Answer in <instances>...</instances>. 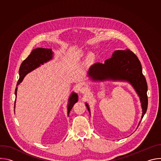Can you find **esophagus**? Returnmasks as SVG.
Instances as JSON below:
<instances>
[{
    "label": "esophagus",
    "mask_w": 161,
    "mask_h": 161,
    "mask_svg": "<svg viewBox=\"0 0 161 161\" xmlns=\"http://www.w3.org/2000/svg\"><path fill=\"white\" fill-rule=\"evenodd\" d=\"M89 89L87 86H81L80 89V92L82 93V94H85V93H87L88 92Z\"/></svg>",
    "instance_id": "34e87169"
}]
</instances>
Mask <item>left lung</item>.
<instances>
[{
	"label": "left lung",
	"instance_id": "8db88e82",
	"mask_svg": "<svg viewBox=\"0 0 161 161\" xmlns=\"http://www.w3.org/2000/svg\"><path fill=\"white\" fill-rule=\"evenodd\" d=\"M96 64V67L90 68L88 76L93 80H119L129 81L140 97L143 118L148 107V86L142 73L141 63L137 56L129 50H117L111 58L105 60L104 64ZM85 104L90 113L88 104Z\"/></svg>",
	"mask_w": 161,
	"mask_h": 161
}]
</instances>
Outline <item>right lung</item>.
Returning a JSON list of instances; mask_svg holds the SVG:
<instances>
[{"instance_id": "add662e5", "label": "right lung", "mask_w": 161, "mask_h": 161, "mask_svg": "<svg viewBox=\"0 0 161 161\" xmlns=\"http://www.w3.org/2000/svg\"><path fill=\"white\" fill-rule=\"evenodd\" d=\"M52 49L48 48H38L33 50L31 54L28 56V57L23 61L21 63L19 69V78L18 81L16 86H18L24 78L25 75L31 72L36 68L40 66L41 64H43L44 63L47 62L52 58ZM16 92L17 88L15 89V96L16 97ZM78 96L77 94L73 93L69 99V103L67 105V114L69 115V112L73 108L74 104L78 102ZM15 108V102L14 106Z\"/></svg>"}]
</instances>
